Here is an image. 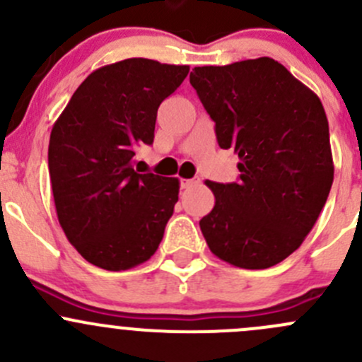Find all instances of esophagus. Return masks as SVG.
I'll return each instance as SVG.
<instances>
[{
  "instance_id": "1",
  "label": "esophagus",
  "mask_w": 362,
  "mask_h": 362,
  "mask_svg": "<svg viewBox=\"0 0 362 362\" xmlns=\"http://www.w3.org/2000/svg\"><path fill=\"white\" fill-rule=\"evenodd\" d=\"M194 184H196V180H182L180 187L182 189H191Z\"/></svg>"
}]
</instances>
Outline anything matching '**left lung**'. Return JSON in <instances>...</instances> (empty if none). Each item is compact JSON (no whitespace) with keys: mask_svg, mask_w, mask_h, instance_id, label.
Segmentation results:
<instances>
[{"mask_svg":"<svg viewBox=\"0 0 362 362\" xmlns=\"http://www.w3.org/2000/svg\"><path fill=\"white\" fill-rule=\"evenodd\" d=\"M191 86L218 147L240 158L238 182L206 180L215 206L199 221L204 240L229 264L272 268L299 249L333 185L322 103L272 57L198 66Z\"/></svg>","mask_w":362,"mask_h":362,"instance_id":"8db88e82","label":"left lung"}]
</instances>
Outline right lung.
Segmentation results:
<instances>
[{
  "mask_svg": "<svg viewBox=\"0 0 362 362\" xmlns=\"http://www.w3.org/2000/svg\"><path fill=\"white\" fill-rule=\"evenodd\" d=\"M189 66L133 57L90 73L50 133L49 173L57 218L86 261L129 269L158 250L178 202V178L138 173V145H152L159 105Z\"/></svg>",
  "mask_w": 362,
  "mask_h": 362,
  "instance_id": "1",
  "label": "right lung"
}]
</instances>
